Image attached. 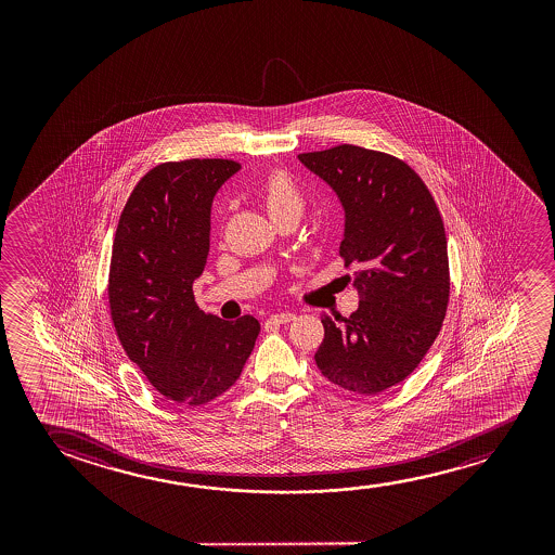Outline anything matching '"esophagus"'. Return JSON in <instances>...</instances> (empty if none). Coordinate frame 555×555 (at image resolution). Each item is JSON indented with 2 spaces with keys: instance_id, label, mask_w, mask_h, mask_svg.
<instances>
[{
  "instance_id": "obj_1",
  "label": "esophagus",
  "mask_w": 555,
  "mask_h": 555,
  "mask_svg": "<svg viewBox=\"0 0 555 555\" xmlns=\"http://www.w3.org/2000/svg\"><path fill=\"white\" fill-rule=\"evenodd\" d=\"M292 320H296V314L294 312H276V314H271L269 320H267V324H286V322H292Z\"/></svg>"
}]
</instances>
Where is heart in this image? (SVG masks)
<instances>
[{
	"instance_id": "obj_1",
	"label": "heart",
	"mask_w": 555,
	"mask_h": 555,
	"mask_svg": "<svg viewBox=\"0 0 555 555\" xmlns=\"http://www.w3.org/2000/svg\"><path fill=\"white\" fill-rule=\"evenodd\" d=\"M259 197L274 221L288 216L299 218L305 210L304 191L299 190L294 178L284 170H273L266 176V180L259 185Z\"/></svg>"
}]
</instances>
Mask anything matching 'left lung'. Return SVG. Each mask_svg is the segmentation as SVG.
I'll return each instance as SVG.
<instances>
[{
	"label": "left lung",
	"instance_id": "obj_1",
	"mask_svg": "<svg viewBox=\"0 0 555 555\" xmlns=\"http://www.w3.org/2000/svg\"><path fill=\"white\" fill-rule=\"evenodd\" d=\"M345 208V267L358 289L349 319L322 312L314 360L334 385L379 395L410 375L440 334L449 304L448 238L430 191L388 153L341 144L299 153Z\"/></svg>",
	"mask_w": 555,
	"mask_h": 555
}]
</instances>
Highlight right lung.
<instances>
[{
	"mask_svg": "<svg viewBox=\"0 0 555 555\" xmlns=\"http://www.w3.org/2000/svg\"><path fill=\"white\" fill-rule=\"evenodd\" d=\"M231 159L160 163L122 208L109 263V314L127 357L167 400L203 405L241 377L258 320L205 314L193 296L210 250L216 193Z\"/></svg>",
	"mask_w": 555,
	"mask_h": 555,
	"instance_id": "right-lung-1",
	"label": "right lung"
}]
</instances>
